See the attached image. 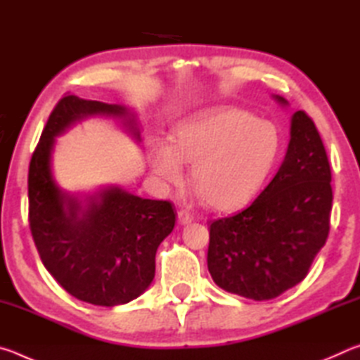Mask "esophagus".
<instances>
[{
	"label": "esophagus",
	"mask_w": 360,
	"mask_h": 360,
	"mask_svg": "<svg viewBox=\"0 0 360 360\" xmlns=\"http://www.w3.org/2000/svg\"><path fill=\"white\" fill-rule=\"evenodd\" d=\"M178 219H179V224L186 225V224H191L193 221V214L187 210H179L178 211Z\"/></svg>",
	"instance_id": "obj_1"
}]
</instances>
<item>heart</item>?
<instances>
[{"instance_id": "1", "label": "heart", "mask_w": 360, "mask_h": 360, "mask_svg": "<svg viewBox=\"0 0 360 360\" xmlns=\"http://www.w3.org/2000/svg\"><path fill=\"white\" fill-rule=\"evenodd\" d=\"M281 152V131L271 120L240 108H214L174 130L172 146L152 144L150 168L168 184L182 179V162L200 195L217 211L248 203L264 186Z\"/></svg>"}]
</instances>
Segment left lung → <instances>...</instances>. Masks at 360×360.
Instances as JSON below:
<instances>
[{"mask_svg": "<svg viewBox=\"0 0 360 360\" xmlns=\"http://www.w3.org/2000/svg\"><path fill=\"white\" fill-rule=\"evenodd\" d=\"M330 181L314 122L294 112L275 178L246 210L210 224L208 270L219 288L262 302L303 281L330 230Z\"/></svg>", "mask_w": 360, "mask_h": 360, "instance_id": "obj_1", "label": "left lung"}]
</instances>
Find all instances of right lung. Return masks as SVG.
Here are the masks:
<instances>
[{
	"mask_svg": "<svg viewBox=\"0 0 360 360\" xmlns=\"http://www.w3.org/2000/svg\"><path fill=\"white\" fill-rule=\"evenodd\" d=\"M124 119L141 141L136 115L119 105L66 95L42 130L28 169V221L47 271L77 300L115 307L149 288L155 252L176 222L173 205L131 195L120 187L101 188L85 200L63 192L52 174L56 136L89 115Z\"/></svg>",
	"mask_w": 360,
	"mask_h": 360,
	"instance_id": "right-lung-1",
	"label": "right lung"
}]
</instances>
